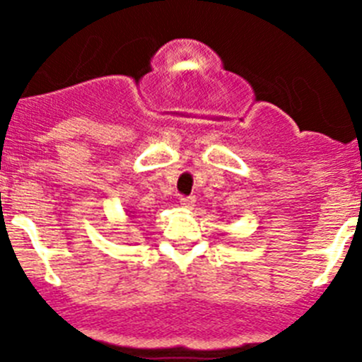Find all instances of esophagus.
I'll return each instance as SVG.
<instances>
[{"instance_id":"esophagus-1","label":"esophagus","mask_w":362,"mask_h":362,"mask_svg":"<svg viewBox=\"0 0 362 362\" xmlns=\"http://www.w3.org/2000/svg\"><path fill=\"white\" fill-rule=\"evenodd\" d=\"M179 203H181V206H185V209H190L192 204H194V197H181V199H179Z\"/></svg>"}]
</instances>
